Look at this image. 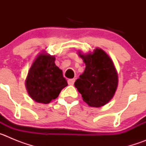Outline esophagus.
<instances>
[{"label":"esophagus","mask_w":146,"mask_h":146,"mask_svg":"<svg viewBox=\"0 0 146 146\" xmlns=\"http://www.w3.org/2000/svg\"><path fill=\"white\" fill-rule=\"evenodd\" d=\"M74 81H75V79H69V80H68V84L70 85V86H72V85H74Z\"/></svg>","instance_id":"esophagus-1"}]
</instances>
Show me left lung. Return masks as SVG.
Instances as JSON below:
<instances>
[{
  "label": "left lung",
  "instance_id": "8db88e82",
  "mask_svg": "<svg viewBox=\"0 0 146 146\" xmlns=\"http://www.w3.org/2000/svg\"><path fill=\"white\" fill-rule=\"evenodd\" d=\"M78 55L86 64V69L74 86L89 106H104L113 99L118 88V73L113 60L101 48L88 54L79 51Z\"/></svg>",
  "mask_w": 146,
  "mask_h": 146
}]
</instances>
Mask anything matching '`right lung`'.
<instances>
[{
    "label": "right lung",
    "mask_w": 146,
    "mask_h": 146,
    "mask_svg": "<svg viewBox=\"0 0 146 146\" xmlns=\"http://www.w3.org/2000/svg\"><path fill=\"white\" fill-rule=\"evenodd\" d=\"M55 57L44 50L33 60L28 71L25 86L33 101L48 104L68 86L63 72L55 64Z\"/></svg>",
    "instance_id": "right-lung-1"
}]
</instances>
